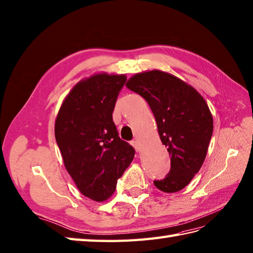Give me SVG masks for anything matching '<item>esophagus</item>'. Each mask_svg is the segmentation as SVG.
Segmentation results:
<instances>
[{"label": "esophagus", "instance_id": "34e87169", "mask_svg": "<svg viewBox=\"0 0 253 253\" xmlns=\"http://www.w3.org/2000/svg\"><path fill=\"white\" fill-rule=\"evenodd\" d=\"M131 145L133 146L134 149H136L137 152H140L141 148H140V144H139V142H138L137 140H132V141H131Z\"/></svg>", "mask_w": 253, "mask_h": 253}]
</instances>
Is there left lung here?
Returning a JSON list of instances; mask_svg holds the SVG:
<instances>
[{
	"instance_id": "left-lung-1",
	"label": "left lung",
	"mask_w": 253,
	"mask_h": 253,
	"mask_svg": "<svg viewBox=\"0 0 253 253\" xmlns=\"http://www.w3.org/2000/svg\"><path fill=\"white\" fill-rule=\"evenodd\" d=\"M126 86L149 103L170 156L169 172L154 180L155 186L165 193L182 190L201 169L212 136L206 101L192 86L158 70L136 74Z\"/></svg>"
}]
</instances>
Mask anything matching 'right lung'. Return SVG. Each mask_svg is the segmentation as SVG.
I'll return each mask as SVG.
<instances>
[{"instance_id":"obj_1","label":"right lung","mask_w":253,"mask_h":253,"mask_svg":"<svg viewBox=\"0 0 253 253\" xmlns=\"http://www.w3.org/2000/svg\"><path fill=\"white\" fill-rule=\"evenodd\" d=\"M125 75L96 74L70 91L55 123V137L69 174L86 197L108 199L136 151L119 136L112 113Z\"/></svg>"}]
</instances>
